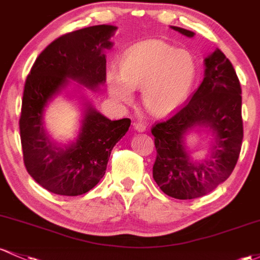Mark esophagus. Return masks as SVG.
<instances>
[{
    "mask_svg": "<svg viewBox=\"0 0 260 260\" xmlns=\"http://www.w3.org/2000/svg\"><path fill=\"white\" fill-rule=\"evenodd\" d=\"M133 127H135L137 132H145V131H147V125H145L143 122H136V123L133 124Z\"/></svg>",
    "mask_w": 260,
    "mask_h": 260,
    "instance_id": "obj_1",
    "label": "esophagus"
}]
</instances>
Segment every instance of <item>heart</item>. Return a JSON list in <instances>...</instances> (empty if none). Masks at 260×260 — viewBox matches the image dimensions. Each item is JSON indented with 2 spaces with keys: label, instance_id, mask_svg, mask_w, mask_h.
<instances>
[{
  "label": "heart",
  "instance_id": "1",
  "mask_svg": "<svg viewBox=\"0 0 260 260\" xmlns=\"http://www.w3.org/2000/svg\"><path fill=\"white\" fill-rule=\"evenodd\" d=\"M198 73V61L190 50L149 39L124 51L121 74H108V92L118 104L131 105L135 100L133 90H142L145 110L153 116L165 117L186 102Z\"/></svg>",
  "mask_w": 260,
  "mask_h": 260
}]
</instances>
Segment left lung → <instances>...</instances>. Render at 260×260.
Listing matches in <instances>:
<instances>
[{"label":"left lung","instance_id":"left-lung-1","mask_svg":"<svg viewBox=\"0 0 260 260\" xmlns=\"http://www.w3.org/2000/svg\"><path fill=\"white\" fill-rule=\"evenodd\" d=\"M170 28L189 38L195 36L184 28ZM204 62L205 78L190 101L152 128L156 148L153 178L174 199H198L211 192L230 178L241 152L242 90L236 71L218 48ZM202 129L211 136L210 150L201 161H193L186 136Z\"/></svg>","mask_w":260,"mask_h":260}]
</instances>
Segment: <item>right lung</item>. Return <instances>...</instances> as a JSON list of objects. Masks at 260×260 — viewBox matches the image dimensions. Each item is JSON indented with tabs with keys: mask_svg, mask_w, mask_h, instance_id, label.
I'll return each mask as SVG.
<instances>
[{
	"mask_svg": "<svg viewBox=\"0 0 260 260\" xmlns=\"http://www.w3.org/2000/svg\"><path fill=\"white\" fill-rule=\"evenodd\" d=\"M117 27L92 25L61 36L39 54L25 80L19 119L23 160L30 176L50 192L86 193L106 173L111 150L127 133L129 118L111 121L91 104L87 90L106 82V54ZM71 87V89L69 87ZM64 92L82 105L78 136L59 145L47 133L44 116Z\"/></svg>",
	"mask_w": 260,
	"mask_h": 260,
	"instance_id": "add662e5",
	"label": "right lung"
}]
</instances>
